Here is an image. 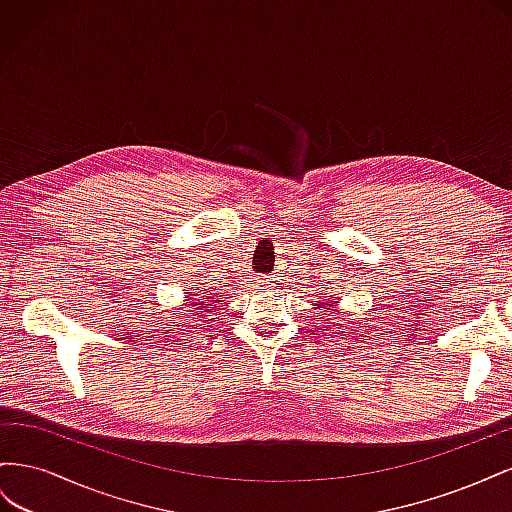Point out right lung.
<instances>
[{"mask_svg": "<svg viewBox=\"0 0 512 512\" xmlns=\"http://www.w3.org/2000/svg\"><path fill=\"white\" fill-rule=\"evenodd\" d=\"M192 305H194V307H203V305H207V303H205V301H196V303H192ZM205 312H207V309H205Z\"/></svg>", "mask_w": 512, "mask_h": 512, "instance_id": "add662e5", "label": "right lung"}]
</instances>
